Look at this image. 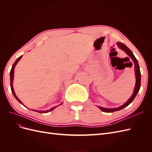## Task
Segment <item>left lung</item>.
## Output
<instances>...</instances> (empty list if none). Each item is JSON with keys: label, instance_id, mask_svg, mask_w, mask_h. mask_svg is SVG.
<instances>
[{"label": "left lung", "instance_id": "8db88e82", "mask_svg": "<svg viewBox=\"0 0 152 152\" xmlns=\"http://www.w3.org/2000/svg\"><path fill=\"white\" fill-rule=\"evenodd\" d=\"M117 45L119 48L122 49V50H124V51L128 55V56L131 58L133 63H134L135 77H136V84H135V86H134V91H133V93H132V96H131L130 98L125 103H124L122 105H121V107H117V108H107L98 107L101 110H102V111H103L104 112H107V113H112V112H114L118 111V110H122L124 108H126V107H127V106L130 103H131L132 101L134 100V99L135 98L136 96L137 95V93L139 92V90H140V87H141V72H140V66H139L138 62H137V60L136 59V58H135L134 55L133 54L132 52L126 46L125 44L118 42L117 43Z\"/></svg>", "mask_w": 152, "mask_h": 152}]
</instances>
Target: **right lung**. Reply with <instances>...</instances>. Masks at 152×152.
I'll list each match as a JSON object with an SVG mask.
<instances>
[{
	"label": "right lung",
	"instance_id": "obj_1",
	"mask_svg": "<svg viewBox=\"0 0 152 152\" xmlns=\"http://www.w3.org/2000/svg\"><path fill=\"white\" fill-rule=\"evenodd\" d=\"M21 58H22V56H21L20 57L16 59V61L15 62V63L13 64V65H12V68H11V72H10V83H11V91H12V93L13 94L14 96H15V98H16V99L18 101V102H19L21 104L25 106V105L23 104V103L21 102V101H20L19 99H18V98L17 97V96H16V94H15V91H14V89H13V86H12V82H13V79H14V72H15V68L16 65H17V63H18V61H19L20 60ZM62 104H63V103H61L59 105H61ZM58 107V106H56V107H53V108H50L49 110H43V111H41V110H33V111L37 112L40 113H48V112H50V111H53V110L54 108H56Z\"/></svg>",
	"mask_w": 152,
	"mask_h": 152
}]
</instances>
